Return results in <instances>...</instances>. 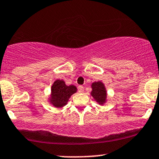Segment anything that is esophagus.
<instances>
[{"label":"esophagus","instance_id":"esophagus-1","mask_svg":"<svg viewBox=\"0 0 159 159\" xmlns=\"http://www.w3.org/2000/svg\"><path fill=\"white\" fill-rule=\"evenodd\" d=\"M78 91H79L80 93H83V92H84V88L83 86H81V85H79V86H78Z\"/></svg>","mask_w":159,"mask_h":159}]
</instances>
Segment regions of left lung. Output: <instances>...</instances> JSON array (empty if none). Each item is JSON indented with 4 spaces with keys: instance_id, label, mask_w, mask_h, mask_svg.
Wrapping results in <instances>:
<instances>
[{
    "instance_id": "left-lung-1",
    "label": "left lung",
    "mask_w": 159,
    "mask_h": 159,
    "mask_svg": "<svg viewBox=\"0 0 159 159\" xmlns=\"http://www.w3.org/2000/svg\"><path fill=\"white\" fill-rule=\"evenodd\" d=\"M92 87V92L91 95L94 99L96 100L99 105H103L106 102L107 93L105 85L102 82L97 81L93 82L91 85Z\"/></svg>"
}]
</instances>
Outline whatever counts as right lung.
Masks as SVG:
<instances>
[{
	"instance_id": "right-lung-1",
	"label": "right lung",
	"mask_w": 159,
	"mask_h": 159,
	"mask_svg": "<svg viewBox=\"0 0 159 159\" xmlns=\"http://www.w3.org/2000/svg\"><path fill=\"white\" fill-rule=\"evenodd\" d=\"M76 91L75 86H67L62 80H56L52 87L50 102L56 107H63L67 104L70 96Z\"/></svg>"
}]
</instances>
